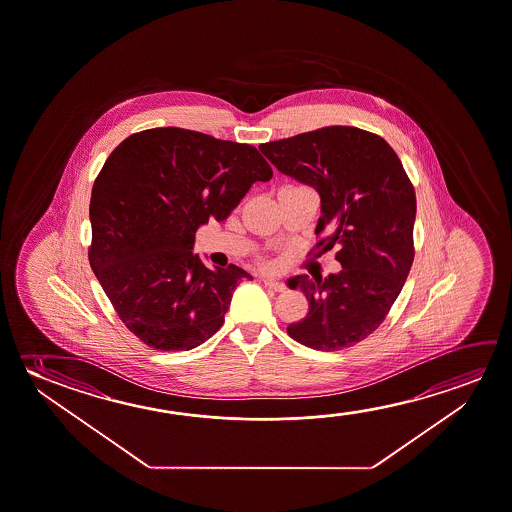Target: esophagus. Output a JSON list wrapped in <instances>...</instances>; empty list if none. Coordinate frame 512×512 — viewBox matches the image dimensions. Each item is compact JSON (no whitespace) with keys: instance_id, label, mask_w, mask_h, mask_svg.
Returning <instances> with one entry per match:
<instances>
[{"instance_id":"obj_1","label":"esophagus","mask_w":512,"mask_h":512,"mask_svg":"<svg viewBox=\"0 0 512 512\" xmlns=\"http://www.w3.org/2000/svg\"><path fill=\"white\" fill-rule=\"evenodd\" d=\"M264 285L276 292H284L285 289H287L285 284H282V282H276V280H273V278H266V280H264Z\"/></svg>"}]
</instances>
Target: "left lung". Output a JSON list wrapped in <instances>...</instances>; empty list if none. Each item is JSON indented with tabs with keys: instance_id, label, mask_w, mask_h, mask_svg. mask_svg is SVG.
I'll list each match as a JSON object with an SVG mask.
<instances>
[{
	"instance_id": "obj_1",
	"label": "left lung",
	"mask_w": 512,
	"mask_h": 512,
	"mask_svg": "<svg viewBox=\"0 0 512 512\" xmlns=\"http://www.w3.org/2000/svg\"><path fill=\"white\" fill-rule=\"evenodd\" d=\"M260 152L278 172L307 184L321 198L317 246H339V273L287 280L308 301L289 337L317 351L354 346L378 330L401 294L413 264L417 197L394 149L358 127L331 126L278 142Z\"/></svg>"
}]
</instances>
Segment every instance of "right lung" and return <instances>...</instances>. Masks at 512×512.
Returning a JSON list of instances; mask_svg holds the SVG:
<instances>
[{
	"mask_svg": "<svg viewBox=\"0 0 512 512\" xmlns=\"http://www.w3.org/2000/svg\"><path fill=\"white\" fill-rule=\"evenodd\" d=\"M273 170L246 143L181 127L131 134L106 159L90 198V266L118 317L159 351H189L220 330L244 269H209L198 228L227 220Z\"/></svg>",
	"mask_w": 512,
	"mask_h": 512,
	"instance_id": "add662e5",
	"label": "right lung"
}]
</instances>
